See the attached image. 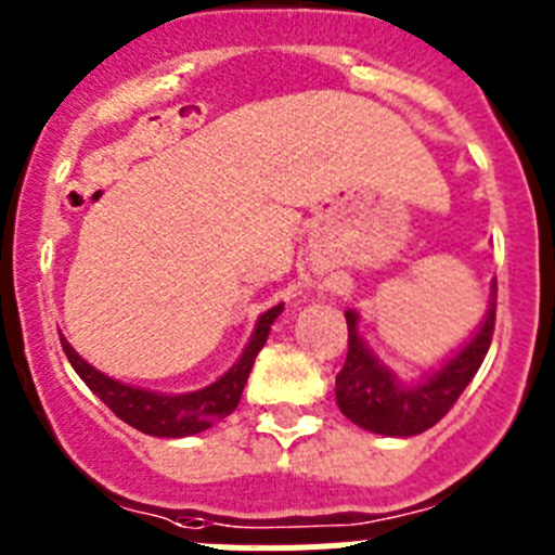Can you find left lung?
Masks as SVG:
<instances>
[{
	"mask_svg": "<svg viewBox=\"0 0 555 555\" xmlns=\"http://www.w3.org/2000/svg\"><path fill=\"white\" fill-rule=\"evenodd\" d=\"M347 361L336 375V403L358 428L380 436H416L434 428L469 386L492 345L494 286L489 308L473 336L436 370L416 380H403L386 366L358 331V311L347 308Z\"/></svg>",
	"mask_w": 555,
	"mask_h": 555,
	"instance_id": "8db88e82",
	"label": "left lung"
}]
</instances>
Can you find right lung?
Segmentation results:
<instances>
[{
	"mask_svg": "<svg viewBox=\"0 0 555 555\" xmlns=\"http://www.w3.org/2000/svg\"><path fill=\"white\" fill-rule=\"evenodd\" d=\"M283 302L263 311L255 322V331L249 336L247 347L238 356L233 366L224 375H219L214 384L203 386V389L183 391V395H164V391L141 389V386L121 384L116 377L105 375L96 366H91L75 347L68 345L61 336V345L66 350L68 364L75 366L77 375L82 377V384L100 397L102 403L113 411V414L132 425L135 430L146 436H160V439H183V436H194L208 430L210 425H217L219 420L230 416L242 400L244 384H247L249 370L255 364V356L267 345L272 322L281 317Z\"/></svg>",
	"mask_w": 555,
	"mask_h": 555,
	"instance_id": "obj_1",
	"label": "right lung"
}]
</instances>
